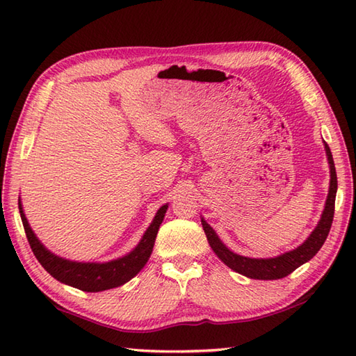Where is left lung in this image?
I'll use <instances>...</instances> for the list:
<instances>
[{
	"instance_id": "8db88e82",
	"label": "left lung",
	"mask_w": 356,
	"mask_h": 356,
	"mask_svg": "<svg viewBox=\"0 0 356 356\" xmlns=\"http://www.w3.org/2000/svg\"><path fill=\"white\" fill-rule=\"evenodd\" d=\"M324 147H326L327 161L330 165V188H329L326 207H324L321 220L318 225H316V228L311 234V237H309L303 245L298 246L297 249H293V251L278 255L275 259H248V257L237 255L232 251H229V249L222 243L220 238H218L217 234L214 232V229L202 218V226H203V231L207 234L209 246L213 248L216 255L226 264V266H229L232 270H236L238 274L249 278L278 280L292 274L295 269L301 266L303 263L311 260L312 257L320 251V248L324 245V241H326L329 236L332 222H334L335 195H337V188H338L334 157H332L327 143H324Z\"/></svg>"
}]
</instances>
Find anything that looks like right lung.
Instances as JSON below:
<instances>
[{
	"mask_svg": "<svg viewBox=\"0 0 356 356\" xmlns=\"http://www.w3.org/2000/svg\"><path fill=\"white\" fill-rule=\"evenodd\" d=\"M18 205L29 245L32 248L38 261L41 263V266L47 270L53 278H56L58 282L73 286L84 292L107 291L130 282V280L145 266L151 252H153L159 226L163 222L165 213L166 209H168V205H163L157 211L153 223L149 225L147 232L143 234L139 245L136 246L130 254L122 257V259L113 260L108 263H78L64 260L61 257L47 251V249L41 245V241L36 238L32 228L29 226L27 218L24 213H22L21 202H18Z\"/></svg>",
	"mask_w": 356,
	"mask_h": 356,
	"instance_id": "1",
	"label": "right lung"
}]
</instances>
